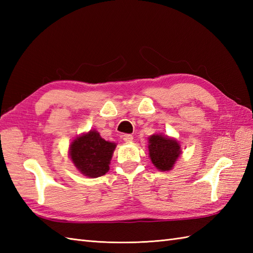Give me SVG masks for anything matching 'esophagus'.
Returning <instances> with one entry per match:
<instances>
[{
    "mask_svg": "<svg viewBox=\"0 0 253 253\" xmlns=\"http://www.w3.org/2000/svg\"><path fill=\"white\" fill-rule=\"evenodd\" d=\"M122 137H123V140L125 142H131L133 139L132 135H129V133H125V135H123Z\"/></svg>",
    "mask_w": 253,
    "mask_h": 253,
    "instance_id": "1",
    "label": "esophagus"
}]
</instances>
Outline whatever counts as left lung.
I'll list each match as a JSON object with an SVG mask.
<instances>
[{
  "instance_id": "1",
  "label": "left lung",
  "mask_w": 253,
  "mask_h": 253,
  "mask_svg": "<svg viewBox=\"0 0 253 253\" xmlns=\"http://www.w3.org/2000/svg\"><path fill=\"white\" fill-rule=\"evenodd\" d=\"M149 155L153 165L158 169L170 170L181 153L179 143L175 139L161 133L149 138Z\"/></svg>"
}]
</instances>
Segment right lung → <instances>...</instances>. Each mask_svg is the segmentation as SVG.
Wrapping results in <instances>:
<instances>
[{
  "mask_svg": "<svg viewBox=\"0 0 253 253\" xmlns=\"http://www.w3.org/2000/svg\"><path fill=\"white\" fill-rule=\"evenodd\" d=\"M116 143L105 141L100 133L90 130L77 137L69 146V157L83 175L96 178L110 169V162Z\"/></svg>",
  "mask_w": 253,
  "mask_h": 253,
  "instance_id": "right-lung-1",
  "label": "right lung"
}]
</instances>
